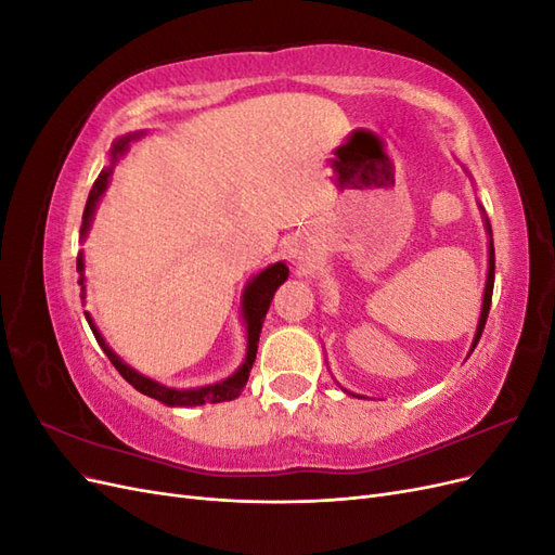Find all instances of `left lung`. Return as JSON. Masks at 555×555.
Returning a JSON list of instances; mask_svg holds the SVG:
<instances>
[{
  "mask_svg": "<svg viewBox=\"0 0 555 555\" xmlns=\"http://www.w3.org/2000/svg\"><path fill=\"white\" fill-rule=\"evenodd\" d=\"M486 229L491 231L489 220H486ZM493 282H495V249H493V241H491V249H489V280H486V292H483V306H481V317H479V326H477V335H475V345L481 338V331L486 326V319H489V310H491V298H493Z\"/></svg>",
  "mask_w": 555,
  "mask_h": 555,
  "instance_id": "8db88e82",
  "label": "left lung"
}]
</instances>
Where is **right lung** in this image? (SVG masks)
Wrapping results in <instances>:
<instances>
[{"mask_svg": "<svg viewBox=\"0 0 555 555\" xmlns=\"http://www.w3.org/2000/svg\"><path fill=\"white\" fill-rule=\"evenodd\" d=\"M129 139L133 137H122L117 139L115 145H113V157L125 153V147L129 143ZM108 176H111V169L99 173V178L94 180L92 190H90V196H88V204H86V210H82V227H80V236H86V231L90 229V222H92V212L96 208V201L99 196L104 194L106 184H108ZM78 271L82 273V257H78ZM289 278V268L284 266L282 261L268 266L266 271H261L255 280H251L247 284L245 289V298H243V314L247 319V357H245V363L238 367L236 375H231L229 379L220 382V384H212V386H201V389H188V391H178V389H169V386H162L153 379H147L143 375H139L137 371H131V367L127 363H122L120 359L115 357V351L106 345V340L102 338V333H99L92 324L90 314L86 312V319L88 324L94 333V338L99 343V347H102L106 351V357L111 359V363L115 365V371L120 373L133 389L141 391L143 396H150L155 400H162L164 405H171V408H192V405H204V402H224V400H233L238 398L243 386L247 384V377H249V371H251V363H255L257 359V343H259V333H261V324L266 319V312L268 308H271V300L278 292L280 284ZM80 284H82V278H80Z\"/></svg>", "mask_w": 555, "mask_h": 555, "instance_id": "add662e5", "label": "right lung"}]
</instances>
